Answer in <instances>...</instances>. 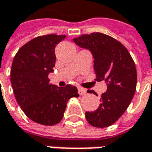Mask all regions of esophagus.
I'll list each match as a JSON object with an SVG mask.
<instances>
[{"label":"esophagus","mask_w":152,"mask_h":152,"mask_svg":"<svg viewBox=\"0 0 152 152\" xmlns=\"http://www.w3.org/2000/svg\"><path fill=\"white\" fill-rule=\"evenodd\" d=\"M78 92H79V94L80 95V96H83V95H85V94H86V90H85V89H84V88H81V87H79Z\"/></svg>","instance_id":"esophagus-1"}]
</instances>
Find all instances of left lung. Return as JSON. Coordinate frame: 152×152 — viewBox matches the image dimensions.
Segmentation results:
<instances>
[{
  "label": "left lung",
  "mask_w": 152,
  "mask_h": 152,
  "mask_svg": "<svg viewBox=\"0 0 152 152\" xmlns=\"http://www.w3.org/2000/svg\"><path fill=\"white\" fill-rule=\"evenodd\" d=\"M73 41L92 52L96 80H103L107 85L99 107L86 112L85 118L94 127L111 126L124 113L134 96L137 84L134 61L124 45L102 33L82 34Z\"/></svg>",
  "instance_id": "1"
}]
</instances>
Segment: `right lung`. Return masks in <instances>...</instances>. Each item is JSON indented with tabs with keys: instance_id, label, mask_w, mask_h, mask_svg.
I'll return each mask as SVG.
<instances>
[{
	"instance_id": "right-lung-1",
	"label": "right lung",
	"mask_w": 152,
	"mask_h": 152,
	"mask_svg": "<svg viewBox=\"0 0 152 152\" xmlns=\"http://www.w3.org/2000/svg\"><path fill=\"white\" fill-rule=\"evenodd\" d=\"M66 35H41L23 45L15 55L11 68V83L16 101L28 118L42 125L61 122L71 97L78 90L71 85L57 87L48 74L55 67V47Z\"/></svg>"
}]
</instances>
